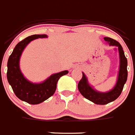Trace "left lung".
I'll return each mask as SVG.
<instances>
[{
    "mask_svg": "<svg viewBox=\"0 0 135 135\" xmlns=\"http://www.w3.org/2000/svg\"><path fill=\"white\" fill-rule=\"evenodd\" d=\"M104 40L107 43H108L109 46H115L118 48L119 66L116 84L114 87L108 92H100L95 90L92 85H90L84 73H82L83 77L78 84V90L83 97L97 105H106L117 99L121 94L128 77L127 59L124 55L122 45L115 40L109 37H104Z\"/></svg>",
    "mask_w": 135,
    "mask_h": 135,
    "instance_id": "1",
    "label": "left lung"
}]
</instances>
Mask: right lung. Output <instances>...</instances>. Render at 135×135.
<instances>
[{"mask_svg": "<svg viewBox=\"0 0 135 135\" xmlns=\"http://www.w3.org/2000/svg\"><path fill=\"white\" fill-rule=\"evenodd\" d=\"M47 37V35H34L26 37L16 45L7 62V77L9 84L17 98L31 105L43 103L53 95L58 79L69 73L68 71H61L52 74L43 81L33 83L27 79L21 71L20 60L26 47L33 40Z\"/></svg>", "mask_w": 135, "mask_h": 135, "instance_id": "1", "label": "right lung"}]
</instances>
